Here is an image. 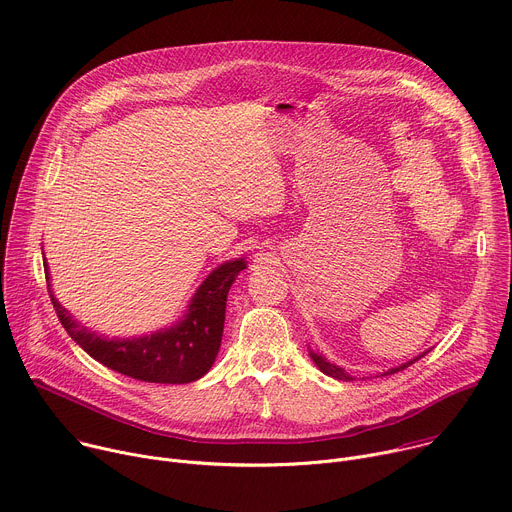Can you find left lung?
Wrapping results in <instances>:
<instances>
[{"label": "left lung", "instance_id": "1", "mask_svg": "<svg viewBox=\"0 0 512 512\" xmlns=\"http://www.w3.org/2000/svg\"><path fill=\"white\" fill-rule=\"evenodd\" d=\"M429 352V350H427ZM427 352H421L419 356H415L413 360H409V362H405V364H401V367H397V369H389L387 373H383V377H387V375H393V373H399V371H403V369H407L409 364H413L415 360H419L421 356H425ZM310 356H312V360L316 362V367L324 373V375H328V377H334V379H338V381H352V377L344 371V369H340V367H336V364H332V362H328L322 354H316V352H312L310 350Z\"/></svg>", "mask_w": 512, "mask_h": 512}]
</instances>
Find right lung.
I'll return each instance as SVG.
<instances>
[{"label": "right lung", "instance_id": "right-lung-1", "mask_svg": "<svg viewBox=\"0 0 512 512\" xmlns=\"http://www.w3.org/2000/svg\"><path fill=\"white\" fill-rule=\"evenodd\" d=\"M245 267L247 263L243 257L218 265L196 289L188 312L174 326L150 336L111 340L72 320V316L58 304L50 291V275L44 259L50 300L68 336L111 371L160 385L192 383L210 371L223 340L229 289Z\"/></svg>", "mask_w": 512, "mask_h": 512}]
</instances>
